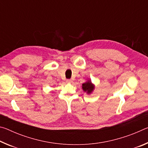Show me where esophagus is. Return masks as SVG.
<instances>
[{
	"label": "esophagus",
	"instance_id": "34e87169",
	"mask_svg": "<svg viewBox=\"0 0 148 148\" xmlns=\"http://www.w3.org/2000/svg\"><path fill=\"white\" fill-rule=\"evenodd\" d=\"M66 83L71 84V83H72V79H66Z\"/></svg>",
	"mask_w": 148,
	"mask_h": 148
}]
</instances>
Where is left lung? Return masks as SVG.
<instances>
[{
    "instance_id": "8db88e82",
    "label": "left lung",
    "mask_w": 148,
    "mask_h": 148,
    "mask_svg": "<svg viewBox=\"0 0 148 148\" xmlns=\"http://www.w3.org/2000/svg\"><path fill=\"white\" fill-rule=\"evenodd\" d=\"M82 89L84 92H86L87 94H91L95 89V86L92 84L91 80H87L86 82L82 84Z\"/></svg>"
}]
</instances>
